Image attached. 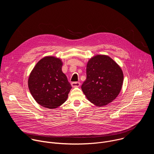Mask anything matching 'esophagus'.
I'll return each instance as SVG.
<instances>
[{"label":"esophagus","instance_id":"esophagus-1","mask_svg":"<svg viewBox=\"0 0 154 154\" xmlns=\"http://www.w3.org/2000/svg\"><path fill=\"white\" fill-rule=\"evenodd\" d=\"M71 85L72 87H79L80 85V83L79 82H73L71 83Z\"/></svg>","mask_w":154,"mask_h":154}]
</instances>
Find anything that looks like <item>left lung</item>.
Segmentation results:
<instances>
[{"instance_id":"8db88e82","label":"left lung","mask_w":154,"mask_h":154,"mask_svg":"<svg viewBox=\"0 0 154 154\" xmlns=\"http://www.w3.org/2000/svg\"><path fill=\"white\" fill-rule=\"evenodd\" d=\"M123 80L119 65L108 56L98 55L88 62L86 79L81 88L89 101L102 106L118 96Z\"/></svg>"}]
</instances>
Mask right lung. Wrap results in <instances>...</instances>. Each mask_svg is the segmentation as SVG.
<instances>
[{
  "label": "right lung",
  "mask_w": 154,
  "mask_h": 154,
  "mask_svg": "<svg viewBox=\"0 0 154 154\" xmlns=\"http://www.w3.org/2000/svg\"><path fill=\"white\" fill-rule=\"evenodd\" d=\"M63 63L54 57L40 60L29 76V88L40 105L56 108L66 100L71 89L67 77L62 72Z\"/></svg>",
  "instance_id": "1"
}]
</instances>
